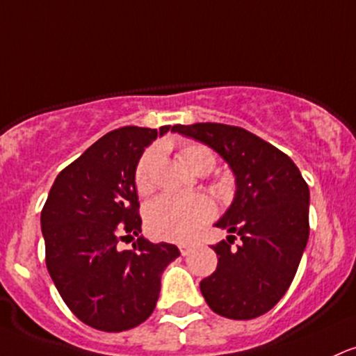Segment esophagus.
Masks as SVG:
<instances>
[{
	"instance_id": "34e87169",
	"label": "esophagus",
	"mask_w": 356,
	"mask_h": 356,
	"mask_svg": "<svg viewBox=\"0 0 356 356\" xmlns=\"http://www.w3.org/2000/svg\"><path fill=\"white\" fill-rule=\"evenodd\" d=\"M179 250H181V255H189V252L193 250V247H191L189 243H181L179 245Z\"/></svg>"
}]
</instances>
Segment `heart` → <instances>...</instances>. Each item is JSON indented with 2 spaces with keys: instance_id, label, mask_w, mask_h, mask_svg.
<instances>
[{
  "instance_id": "obj_1",
  "label": "heart",
  "mask_w": 356,
  "mask_h": 356,
  "mask_svg": "<svg viewBox=\"0 0 356 356\" xmlns=\"http://www.w3.org/2000/svg\"><path fill=\"white\" fill-rule=\"evenodd\" d=\"M179 159L184 165L199 175L209 174L216 167V154L204 143L189 142L179 148ZM157 152L147 150L135 170V187L140 196L154 191V165ZM214 208L204 196H172L165 194L150 202L145 208V225L148 233L159 240L184 241L189 240L211 221Z\"/></svg>"
}]
</instances>
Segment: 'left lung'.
<instances>
[{"mask_svg":"<svg viewBox=\"0 0 356 356\" xmlns=\"http://www.w3.org/2000/svg\"><path fill=\"white\" fill-rule=\"evenodd\" d=\"M172 130L216 150L236 177V194L218 228L232 235L213 245L218 267L201 280L216 314L253 319L270 311L298 272L309 238V187L294 162L245 128L221 123L175 124ZM236 237L242 243L231 245Z\"/></svg>","mask_w":356,"mask_h":356,"instance_id":"obj_1","label":"left lung"}]
</instances>
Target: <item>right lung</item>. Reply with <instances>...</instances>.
<instances>
[{"label": "right lung", "mask_w": 356, "mask_h": 356, "mask_svg": "<svg viewBox=\"0 0 356 356\" xmlns=\"http://www.w3.org/2000/svg\"><path fill=\"white\" fill-rule=\"evenodd\" d=\"M169 128L123 127L101 136L57 175L42 209L47 270L74 316L95 330L120 333L145 321L160 273L181 255L143 236L131 250L118 245L142 233L136 163Z\"/></svg>", "instance_id": "1"}]
</instances>
